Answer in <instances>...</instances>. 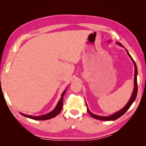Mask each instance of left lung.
<instances>
[{"instance_id": "left-lung-1", "label": "left lung", "mask_w": 146, "mask_h": 146, "mask_svg": "<svg viewBox=\"0 0 146 146\" xmlns=\"http://www.w3.org/2000/svg\"><path fill=\"white\" fill-rule=\"evenodd\" d=\"M117 44L118 45H120V46H123L122 44H121L120 42H117ZM127 51V53L128 54V55H129V57L131 59V60L133 61V64H134V66H135V77H134V89H133V94L131 95V97L130 99L129 100V102H127V104L126 105H125L124 107H123L122 110L118 111L117 113H114V114H113L110 116H108V117H103V116H99V115H94L92 113L90 112V111L89 110V109L88 108V106H87V110L88 113H90V115L93 118H95V119H97V120H104V121H111V120H115L118 119V118H120V117H122V116L124 114V113L127 111L128 110V109L130 108V106L132 105V104L134 102V101L136 99V97H137V91H138V85H137V74H138V71H137V65H136V63L133 60V58L131 57V56L130 55V54L128 52L127 49H125ZM87 106V104H86Z\"/></svg>"}]
</instances>
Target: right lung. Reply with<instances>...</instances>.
<instances>
[{"instance_id": "add662e5", "label": "right lung", "mask_w": 146, "mask_h": 146, "mask_svg": "<svg viewBox=\"0 0 146 146\" xmlns=\"http://www.w3.org/2000/svg\"><path fill=\"white\" fill-rule=\"evenodd\" d=\"M66 90H67V88H66V90L64 91V92L62 93V94L60 99L59 100L57 105H56L55 108L54 109L53 111H51L50 113H48V114H46V115H40V116L28 115H26V114H23V113H21V114L22 115H23L24 117H25L31 118V119H33V120H48V119H50V118H52L53 117H56V115H58L59 113H60V112L61 111V110H62V109L64 96V95H65Z\"/></svg>"}]
</instances>
